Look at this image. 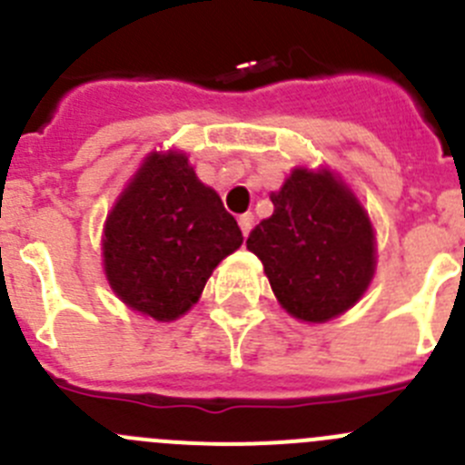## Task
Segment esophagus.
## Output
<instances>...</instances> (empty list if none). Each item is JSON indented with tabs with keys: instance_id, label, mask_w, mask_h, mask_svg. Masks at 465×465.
<instances>
[{
	"instance_id": "obj_1",
	"label": "esophagus",
	"mask_w": 465,
	"mask_h": 465,
	"mask_svg": "<svg viewBox=\"0 0 465 465\" xmlns=\"http://www.w3.org/2000/svg\"><path fill=\"white\" fill-rule=\"evenodd\" d=\"M252 224H254V215H252V213H245V215H241V218H238V227H241L242 236H245V238H247V233L252 232Z\"/></svg>"
}]
</instances>
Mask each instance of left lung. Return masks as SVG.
Segmentation results:
<instances>
[{
    "label": "left lung",
    "mask_w": 465,
    "mask_h": 465,
    "mask_svg": "<svg viewBox=\"0 0 465 465\" xmlns=\"http://www.w3.org/2000/svg\"><path fill=\"white\" fill-rule=\"evenodd\" d=\"M274 211L247 238L283 309L324 322L357 304L375 272V233L357 197L331 173L292 170Z\"/></svg>",
    "instance_id": "left-lung-1"
}]
</instances>
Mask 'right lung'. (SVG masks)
Returning <instances> with one entry per match:
<instances>
[{
    "mask_svg": "<svg viewBox=\"0 0 465 465\" xmlns=\"http://www.w3.org/2000/svg\"><path fill=\"white\" fill-rule=\"evenodd\" d=\"M242 233L177 152L152 154L104 227V268L124 304L168 322L186 313Z\"/></svg>",
    "mask_w": 465,
    "mask_h": 465,
    "instance_id": "right-lung-1",
    "label": "right lung"
}]
</instances>
